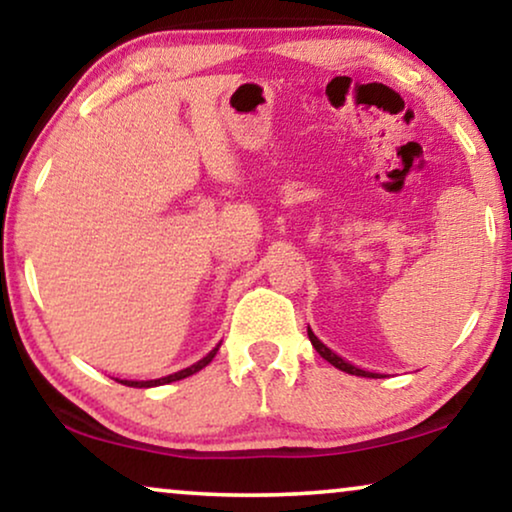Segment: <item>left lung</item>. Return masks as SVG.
I'll list each match as a JSON object with an SVG mask.
<instances>
[{
    "instance_id": "8db88e82",
    "label": "left lung",
    "mask_w": 512,
    "mask_h": 512,
    "mask_svg": "<svg viewBox=\"0 0 512 512\" xmlns=\"http://www.w3.org/2000/svg\"><path fill=\"white\" fill-rule=\"evenodd\" d=\"M309 339H311V344H313V349H316L320 356H323L327 363L330 365H335L337 370H342V372H346V374H356V377H370V379H381L384 377V374H377V372H367V370H360V367H356V365H351V363H346V360L342 358V356H337L335 351H330L327 349V346L320 342V339L313 335L311 332V327H309Z\"/></svg>"
}]
</instances>
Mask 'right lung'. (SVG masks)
<instances>
[{"mask_svg":"<svg viewBox=\"0 0 512 512\" xmlns=\"http://www.w3.org/2000/svg\"><path fill=\"white\" fill-rule=\"evenodd\" d=\"M220 351V344L215 346L213 351L208 353L206 358H201L199 363H194V365H189V367H185V370H180V372H173V374H168V377H161V379H145V381H140V379H114V381H119V384H124V386H133V388H152V386H163V384H170V381H180V379H185V377H192V374H196L199 370H203V367H206L210 360L215 358V353Z\"/></svg>","mask_w":512,"mask_h":512,"instance_id":"right-lung-1","label":"right lung"}]
</instances>
